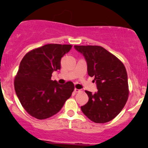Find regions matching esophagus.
<instances>
[{
	"label": "esophagus",
	"mask_w": 148,
	"mask_h": 148,
	"mask_svg": "<svg viewBox=\"0 0 148 148\" xmlns=\"http://www.w3.org/2000/svg\"><path fill=\"white\" fill-rule=\"evenodd\" d=\"M74 92H83V90H82L77 89V88H74Z\"/></svg>",
	"instance_id": "1"
}]
</instances>
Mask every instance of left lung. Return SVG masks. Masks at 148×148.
<instances>
[{
  "label": "left lung",
  "instance_id": "8db88e82",
  "mask_svg": "<svg viewBox=\"0 0 148 148\" xmlns=\"http://www.w3.org/2000/svg\"><path fill=\"white\" fill-rule=\"evenodd\" d=\"M83 54L88 74L94 77L98 91L86 90L89 100L81 111L95 123H105L115 118L123 110L129 96L128 79L123 62L100 46H74Z\"/></svg>",
  "mask_w": 148,
  "mask_h": 148
}]
</instances>
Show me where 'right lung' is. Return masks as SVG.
I'll return each instance as SVG.
<instances>
[{
    "instance_id": "obj_1",
    "label": "right lung",
    "mask_w": 148,
    "mask_h": 148,
    "mask_svg": "<svg viewBox=\"0 0 148 148\" xmlns=\"http://www.w3.org/2000/svg\"><path fill=\"white\" fill-rule=\"evenodd\" d=\"M70 45L49 44L24 56L14 78V90L22 106L34 118L43 120L58 113L72 95L74 84H59L52 73L60 69V60Z\"/></svg>"
}]
</instances>
